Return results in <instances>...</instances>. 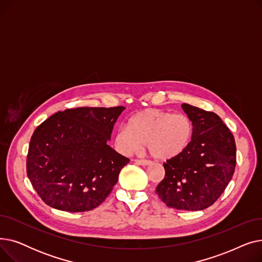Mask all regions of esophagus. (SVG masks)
<instances>
[{
	"instance_id": "esophagus-1",
	"label": "esophagus",
	"mask_w": 262,
	"mask_h": 262,
	"mask_svg": "<svg viewBox=\"0 0 262 262\" xmlns=\"http://www.w3.org/2000/svg\"><path fill=\"white\" fill-rule=\"evenodd\" d=\"M135 162L136 163H138V164H140V166H149L150 163V161H148V160H142V159H135Z\"/></svg>"
}]
</instances>
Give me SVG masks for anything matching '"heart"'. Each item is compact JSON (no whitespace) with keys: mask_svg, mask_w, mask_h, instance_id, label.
Wrapping results in <instances>:
<instances>
[{"mask_svg":"<svg viewBox=\"0 0 262 262\" xmlns=\"http://www.w3.org/2000/svg\"><path fill=\"white\" fill-rule=\"evenodd\" d=\"M193 137V123L185 114L145 109L133 116L127 126H121L115 143L123 154H132L145 144L148 153L159 160L182 155Z\"/></svg>","mask_w":262,"mask_h":262,"instance_id":"1","label":"heart"}]
</instances>
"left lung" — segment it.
<instances>
[{
    "instance_id": "1",
    "label": "left lung",
    "mask_w": 262,
    "mask_h": 262,
    "mask_svg": "<svg viewBox=\"0 0 262 262\" xmlns=\"http://www.w3.org/2000/svg\"><path fill=\"white\" fill-rule=\"evenodd\" d=\"M193 123V137L185 152L163 163V180L156 188L170 208L198 211L208 208L229 184L236 168L233 135L216 114L184 103Z\"/></svg>"
}]
</instances>
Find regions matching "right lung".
<instances>
[{
    "label": "right lung",
    "instance_id": "add662e5",
    "mask_svg": "<svg viewBox=\"0 0 262 262\" xmlns=\"http://www.w3.org/2000/svg\"><path fill=\"white\" fill-rule=\"evenodd\" d=\"M124 109H66L35 129L26 172L47 205L69 212L89 211L110 194L129 161L107 144Z\"/></svg>",
    "mask_w": 262,
    "mask_h": 262
}]
</instances>
